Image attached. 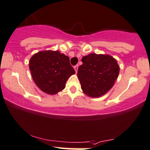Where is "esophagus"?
Segmentation results:
<instances>
[{"label":"esophagus","instance_id":"esophagus-1","mask_svg":"<svg viewBox=\"0 0 150 150\" xmlns=\"http://www.w3.org/2000/svg\"><path fill=\"white\" fill-rule=\"evenodd\" d=\"M74 69H75V72H77V70H78V65H76V66H74Z\"/></svg>","mask_w":150,"mask_h":150}]
</instances>
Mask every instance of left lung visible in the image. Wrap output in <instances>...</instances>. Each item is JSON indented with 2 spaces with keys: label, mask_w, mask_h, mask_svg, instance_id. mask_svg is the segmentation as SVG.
Masks as SVG:
<instances>
[{
  "label": "left lung",
  "mask_w": 150,
  "mask_h": 150,
  "mask_svg": "<svg viewBox=\"0 0 150 150\" xmlns=\"http://www.w3.org/2000/svg\"><path fill=\"white\" fill-rule=\"evenodd\" d=\"M77 77L83 92L92 98L105 94L114 85L120 73V66L112 57L89 54L83 57Z\"/></svg>",
  "instance_id": "obj_1"
}]
</instances>
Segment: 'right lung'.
Instances as JSON below:
<instances>
[{"label":"right lung","instance_id":"1","mask_svg":"<svg viewBox=\"0 0 150 150\" xmlns=\"http://www.w3.org/2000/svg\"><path fill=\"white\" fill-rule=\"evenodd\" d=\"M29 68L38 87L50 95L62 91L68 79L75 73L69 57L52 50L35 54L30 59Z\"/></svg>","mask_w":150,"mask_h":150}]
</instances>
